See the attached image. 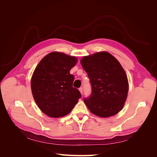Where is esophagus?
I'll use <instances>...</instances> for the list:
<instances>
[{
	"label": "esophagus",
	"mask_w": 157,
	"mask_h": 157,
	"mask_svg": "<svg viewBox=\"0 0 157 157\" xmlns=\"http://www.w3.org/2000/svg\"><path fill=\"white\" fill-rule=\"evenodd\" d=\"M79 91H80V93H81V94H82V93H83V88H79Z\"/></svg>",
	"instance_id": "1"
}]
</instances>
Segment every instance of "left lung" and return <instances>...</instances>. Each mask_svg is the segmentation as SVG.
<instances>
[{
  "mask_svg": "<svg viewBox=\"0 0 157 157\" xmlns=\"http://www.w3.org/2000/svg\"><path fill=\"white\" fill-rule=\"evenodd\" d=\"M91 83L92 94L84 99L94 115H115L124 107L128 92L126 74L118 61L107 52L84 56L80 60Z\"/></svg>",
  "mask_w": 157,
  "mask_h": 157,
  "instance_id": "left-lung-1",
  "label": "left lung"
}]
</instances>
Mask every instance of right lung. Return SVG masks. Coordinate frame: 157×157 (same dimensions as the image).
<instances>
[{"label":"right lung","mask_w":157,"mask_h":157,"mask_svg":"<svg viewBox=\"0 0 157 157\" xmlns=\"http://www.w3.org/2000/svg\"><path fill=\"white\" fill-rule=\"evenodd\" d=\"M77 58L58 52L46 55L33 74L31 86L38 107L52 118L69 114L81 98L79 90L73 87L75 77L70 70Z\"/></svg>","instance_id":"right-lung-1"}]
</instances>
